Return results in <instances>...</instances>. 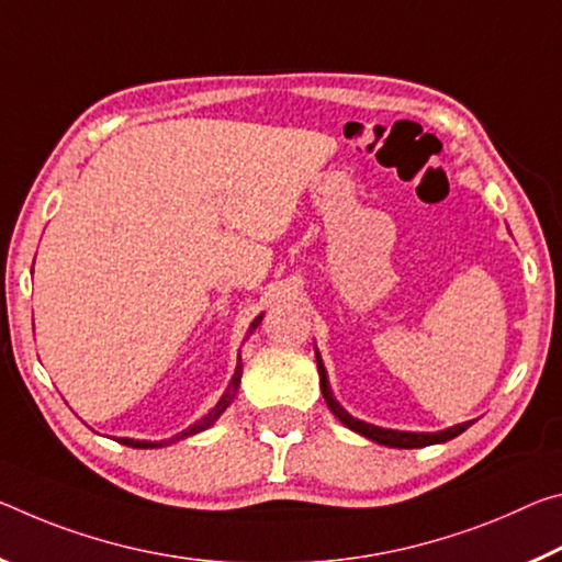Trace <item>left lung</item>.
<instances>
[{
  "label": "left lung",
  "mask_w": 562,
  "mask_h": 562,
  "mask_svg": "<svg viewBox=\"0 0 562 562\" xmlns=\"http://www.w3.org/2000/svg\"><path fill=\"white\" fill-rule=\"evenodd\" d=\"M316 363H318V375H321V391H324V398L328 403V408L334 416L344 423V426H348L351 430H356V434H361L366 438L375 440V443L381 446H389V448H423V446H434V443H446V440L461 436L463 430L471 426V420L468 423H458V426L453 428H446L440 430V434H406V430H391V428H379V426H371V423H363L358 420L353 416H348V413L338 406L334 395H330V389H328V379H326V368L324 363H321V358L316 353Z\"/></svg>",
  "instance_id": "1"
}]
</instances>
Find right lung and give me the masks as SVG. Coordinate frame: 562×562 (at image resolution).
Segmentation results:
<instances>
[{
	"label": "right lung",
	"instance_id": "1",
	"mask_svg": "<svg viewBox=\"0 0 562 562\" xmlns=\"http://www.w3.org/2000/svg\"><path fill=\"white\" fill-rule=\"evenodd\" d=\"M261 318L263 316H259L251 324V328H256L261 324ZM241 371H244V366H241V353H238V366H236V371H234V379H232V383H228V389L224 391V395H221V401L216 403L214 408H211L204 418L201 420H196L194 426L191 428H187V430H181L179 436H173L169 443H173V440H181V438H189V436H194V434H199V430H206L211 423H214L221 413L226 411V406L228 403H232L234 398H236V391H238V383H241ZM119 443H124V446H128V448H156V446H167V440H164V443H149V440H134V438H119Z\"/></svg>",
	"mask_w": 562,
	"mask_h": 562
}]
</instances>
